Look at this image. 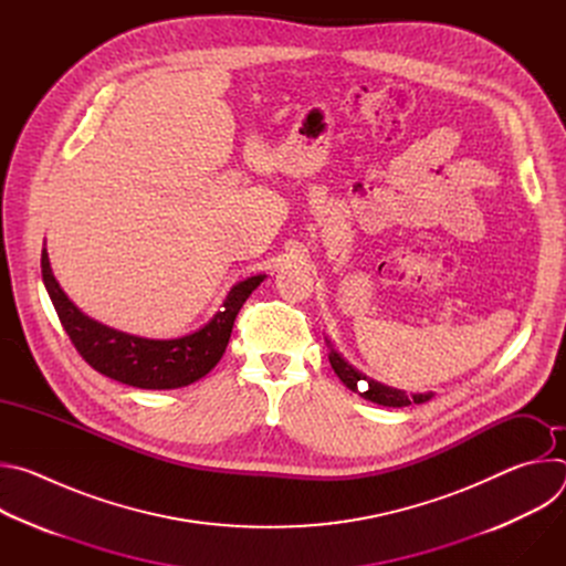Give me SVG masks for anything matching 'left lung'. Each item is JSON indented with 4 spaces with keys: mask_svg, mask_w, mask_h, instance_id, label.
Instances as JSON below:
<instances>
[{
    "mask_svg": "<svg viewBox=\"0 0 566 566\" xmlns=\"http://www.w3.org/2000/svg\"><path fill=\"white\" fill-rule=\"evenodd\" d=\"M327 345L332 347V343L327 340ZM329 363L334 367V371L338 374V378L352 389V391H358L363 398L371 400V402H378V406H385V408H406V406H412V402H426L432 398V394H406L402 389H394V387H387V385H380L376 380H369L367 376H363L358 369H354L334 347L329 352ZM368 382L365 384L364 380Z\"/></svg>",
    "mask_w": 566,
    "mask_h": 566,
    "instance_id": "left-lung-1",
    "label": "left lung"
}]
</instances>
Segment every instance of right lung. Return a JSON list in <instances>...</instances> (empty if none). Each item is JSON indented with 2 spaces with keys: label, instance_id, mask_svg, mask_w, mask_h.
Wrapping results in <instances>:
<instances>
[{
  "label": "right lung",
  "instance_id": "1",
  "mask_svg": "<svg viewBox=\"0 0 566 566\" xmlns=\"http://www.w3.org/2000/svg\"><path fill=\"white\" fill-rule=\"evenodd\" d=\"M266 275H253L230 289L223 311L199 332L175 340H149L116 332L80 311L53 277L42 251V280L55 313L77 354L96 371L140 389H177L203 378L223 356L234 317Z\"/></svg>",
  "mask_w": 566,
  "mask_h": 566
}]
</instances>
